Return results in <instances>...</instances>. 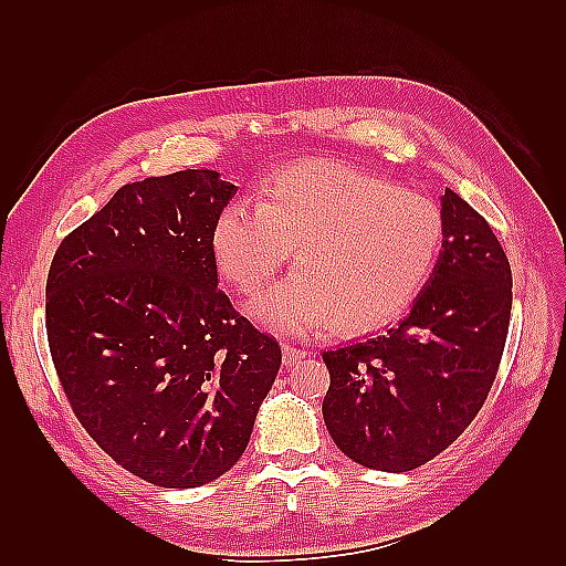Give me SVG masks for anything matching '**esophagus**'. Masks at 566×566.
Masks as SVG:
<instances>
[{
	"instance_id": "esophagus-1",
	"label": "esophagus",
	"mask_w": 566,
	"mask_h": 566,
	"mask_svg": "<svg viewBox=\"0 0 566 566\" xmlns=\"http://www.w3.org/2000/svg\"><path fill=\"white\" fill-rule=\"evenodd\" d=\"M284 347V355H282V359H284V365L286 367H292V365H296L298 359H304L306 357V350H302V347H294V345H282Z\"/></svg>"
}]
</instances>
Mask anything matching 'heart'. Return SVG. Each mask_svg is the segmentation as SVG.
<instances>
[{"mask_svg": "<svg viewBox=\"0 0 566 566\" xmlns=\"http://www.w3.org/2000/svg\"><path fill=\"white\" fill-rule=\"evenodd\" d=\"M444 240L438 203L333 160H304L260 185L258 209L231 201L211 252L238 292L255 294L294 250L296 272L252 304L264 326L357 335L387 326L423 294Z\"/></svg>", "mask_w": 566, "mask_h": 566, "instance_id": "1", "label": "heart"}]
</instances>
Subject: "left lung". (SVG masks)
Wrapping results in <instances>:
<instances>
[{"label":"left lung","instance_id":"left-lung-1","mask_svg":"<svg viewBox=\"0 0 566 566\" xmlns=\"http://www.w3.org/2000/svg\"><path fill=\"white\" fill-rule=\"evenodd\" d=\"M436 270L399 326L323 353V420L353 462L411 472L462 436L494 387L513 276L479 211L444 189Z\"/></svg>","mask_w":566,"mask_h":566}]
</instances>
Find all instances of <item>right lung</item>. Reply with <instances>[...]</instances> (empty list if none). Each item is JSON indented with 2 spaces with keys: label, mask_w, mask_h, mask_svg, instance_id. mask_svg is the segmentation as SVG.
<instances>
[{
  "label": "right lung",
  "mask_w": 566,
  "mask_h": 566,
  "mask_svg": "<svg viewBox=\"0 0 566 566\" xmlns=\"http://www.w3.org/2000/svg\"><path fill=\"white\" fill-rule=\"evenodd\" d=\"M235 195L216 170L124 185L57 245L48 347L72 413L130 474L213 482L245 452L282 365L274 335L219 286L211 226Z\"/></svg>",
  "instance_id": "right-lung-1"
}]
</instances>
